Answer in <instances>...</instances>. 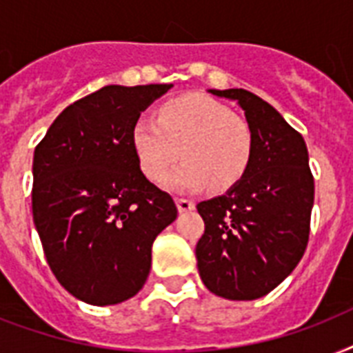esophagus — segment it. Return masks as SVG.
Listing matches in <instances>:
<instances>
[{
  "label": "esophagus",
  "instance_id": "34e87169",
  "mask_svg": "<svg viewBox=\"0 0 353 353\" xmlns=\"http://www.w3.org/2000/svg\"><path fill=\"white\" fill-rule=\"evenodd\" d=\"M176 205H177V209H179V212H188V210H194V201H190V199L177 198Z\"/></svg>",
  "mask_w": 353,
  "mask_h": 353
}]
</instances>
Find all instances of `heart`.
<instances>
[{
  "mask_svg": "<svg viewBox=\"0 0 353 353\" xmlns=\"http://www.w3.org/2000/svg\"><path fill=\"white\" fill-rule=\"evenodd\" d=\"M132 146L150 181H159L182 154L183 161L163 179L168 190L190 192L209 187L227 190L245 176L254 139L249 124L231 110L201 93L165 102L157 119L139 117Z\"/></svg>",
  "mask_w": 353,
  "mask_h": 353,
  "instance_id": "1",
  "label": "heart"
}]
</instances>
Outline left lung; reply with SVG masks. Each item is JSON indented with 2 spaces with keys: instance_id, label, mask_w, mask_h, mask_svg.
<instances>
[{
  "instance_id": "obj_1",
  "label": "left lung",
  "mask_w": 353,
  "mask_h": 353,
  "mask_svg": "<svg viewBox=\"0 0 353 353\" xmlns=\"http://www.w3.org/2000/svg\"><path fill=\"white\" fill-rule=\"evenodd\" d=\"M245 113L254 150L245 176L198 203L205 232L196 245L210 293L254 301L290 276L306 251L313 176L304 139L271 104L245 90H209Z\"/></svg>"
}]
</instances>
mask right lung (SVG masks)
<instances>
[{"label": "right lung", "mask_w": 353, "mask_h": 353, "mask_svg": "<svg viewBox=\"0 0 353 353\" xmlns=\"http://www.w3.org/2000/svg\"><path fill=\"white\" fill-rule=\"evenodd\" d=\"M172 84L106 85L63 110L32 159V218L47 263L91 306L137 295L155 236L177 218L170 194L150 183L132 146L141 112Z\"/></svg>", "instance_id": "add662e5"}]
</instances>
